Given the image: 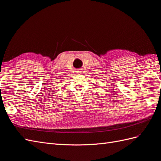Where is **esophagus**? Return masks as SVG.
<instances>
[{
	"label": "esophagus",
	"instance_id": "1",
	"mask_svg": "<svg viewBox=\"0 0 161 161\" xmlns=\"http://www.w3.org/2000/svg\"><path fill=\"white\" fill-rule=\"evenodd\" d=\"M76 72H77V73H81L83 71H82V69H77Z\"/></svg>",
	"mask_w": 161,
	"mask_h": 161
}]
</instances>
